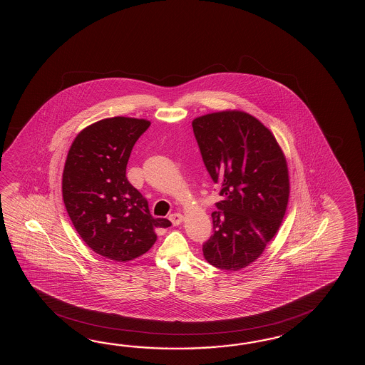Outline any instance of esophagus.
<instances>
[{
	"label": "esophagus",
	"instance_id": "34e87169",
	"mask_svg": "<svg viewBox=\"0 0 365 365\" xmlns=\"http://www.w3.org/2000/svg\"><path fill=\"white\" fill-rule=\"evenodd\" d=\"M182 215L179 214V212H176V214H171L170 215V220L172 222V225H181V222H182Z\"/></svg>",
	"mask_w": 365,
	"mask_h": 365
}]
</instances>
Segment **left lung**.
Returning <instances> with one entry per match:
<instances>
[{"label":"left lung","mask_w":365,"mask_h":365,"mask_svg":"<svg viewBox=\"0 0 365 365\" xmlns=\"http://www.w3.org/2000/svg\"><path fill=\"white\" fill-rule=\"evenodd\" d=\"M194 137L222 201L202 245L209 264L237 272L255 262L279 230L287 209V162L256 117L225 110L195 118Z\"/></svg>","instance_id":"left-lung-1"}]
</instances>
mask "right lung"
Listing matches in <instances>:
<instances>
[{
    "instance_id": "add662e5",
    "label": "right lung",
    "mask_w": 365,
    "mask_h": 365,
    "mask_svg": "<svg viewBox=\"0 0 365 365\" xmlns=\"http://www.w3.org/2000/svg\"><path fill=\"white\" fill-rule=\"evenodd\" d=\"M150 121L112 117L87 126L69 150L62 197L82 240L117 262L142 256L156 241L155 228L172 225L150 214L146 198L128 181L133 146Z\"/></svg>"
}]
</instances>
